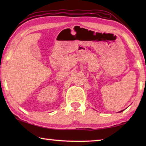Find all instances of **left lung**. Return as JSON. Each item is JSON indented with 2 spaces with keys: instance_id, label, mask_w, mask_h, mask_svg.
Masks as SVG:
<instances>
[{
  "instance_id": "1",
  "label": "left lung",
  "mask_w": 146,
  "mask_h": 146,
  "mask_svg": "<svg viewBox=\"0 0 146 146\" xmlns=\"http://www.w3.org/2000/svg\"><path fill=\"white\" fill-rule=\"evenodd\" d=\"M123 110H122V111H119V113H120V112H122V111H123Z\"/></svg>"
}]
</instances>
